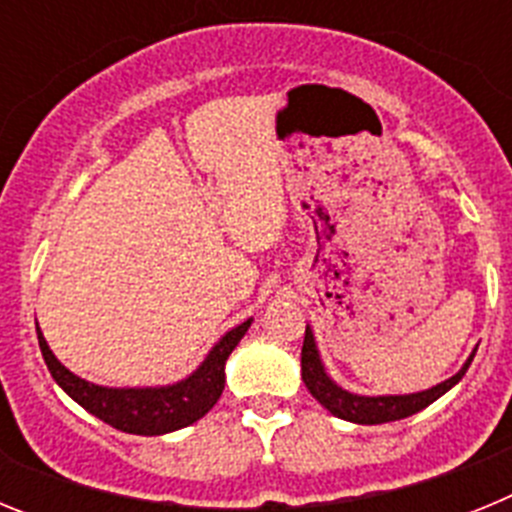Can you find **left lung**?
Returning <instances> with one entry per match:
<instances>
[{"label":"left lung","mask_w":512,"mask_h":512,"mask_svg":"<svg viewBox=\"0 0 512 512\" xmlns=\"http://www.w3.org/2000/svg\"><path fill=\"white\" fill-rule=\"evenodd\" d=\"M474 354L467 359V364L461 366L454 377H449L446 382L436 384L431 390L413 392V395H354V392L338 387L333 379L325 372L323 361H320L318 346H315V336H312L310 325L305 328V343H302V382L310 390V395L323 405L325 410L336 415V418L351 420V423L359 425H379V423H392V420L410 418V415L420 413L423 408H428L431 402H436L438 397L446 395V392L459 382L464 374H467L469 364H472Z\"/></svg>","instance_id":"8db88e82"}]
</instances>
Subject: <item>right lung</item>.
Returning <instances> with one entry per match:
<instances>
[{
    "label": "right lung",
    "mask_w": 512,
    "mask_h": 512,
    "mask_svg": "<svg viewBox=\"0 0 512 512\" xmlns=\"http://www.w3.org/2000/svg\"><path fill=\"white\" fill-rule=\"evenodd\" d=\"M248 328H251V318L230 328L187 379L166 384V387H102V384L87 382V379L69 372L56 359L40 328L38 343L51 377L87 413L122 433L164 436V433L187 428V425L197 423L202 415L210 413L212 405L223 395L225 361L233 354V348L241 343V338L246 336Z\"/></svg>",
    "instance_id": "add662e5"
}]
</instances>
